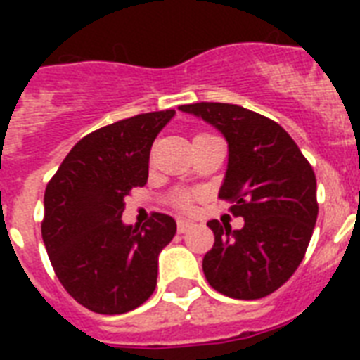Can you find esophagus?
I'll return each mask as SVG.
<instances>
[{"label":"esophagus","instance_id":"34e87169","mask_svg":"<svg viewBox=\"0 0 360 360\" xmlns=\"http://www.w3.org/2000/svg\"><path fill=\"white\" fill-rule=\"evenodd\" d=\"M192 222L191 220H177V230H179V233H185V231H188L192 228Z\"/></svg>","mask_w":360,"mask_h":360}]
</instances>
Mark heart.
Wrapping results in <instances>:
<instances>
[{
  "label": "heart",
  "mask_w": 360,
  "mask_h": 360,
  "mask_svg": "<svg viewBox=\"0 0 360 360\" xmlns=\"http://www.w3.org/2000/svg\"><path fill=\"white\" fill-rule=\"evenodd\" d=\"M188 205H191V198H188V196H181L179 198V207L186 209V207H188Z\"/></svg>",
  "instance_id": "1"
}]
</instances>
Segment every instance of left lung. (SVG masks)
Returning a JSON list of instances; mask_svg holds the SVG:
<instances>
[{"mask_svg":"<svg viewBox=\"0 0 360 360\" xmlns=\"http://www.w3.org/2000/svg\"><path fill=\"white\" fill-rule=\"evenodd\" d=\"M213 124L228 141V169L219 198L233 202L240 230L209 220L213 248L203 274L231 299H262L288 282L304 257L316 219V175L301 149L278 123L237 104L179 106Z\"/></svg>","mask_w":360,"mask_h":360,"instance_id":"8db88e82","label":"left lung"}]
</instances>
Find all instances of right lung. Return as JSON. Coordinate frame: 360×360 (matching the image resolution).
Returning <instances> with one entry per match:
<instances>
[{
    "label": "right lung",
    "mask_w": 360,
    "mask_h": 360,
    "mask_svg": "<svg viewBox=\"0 0 360 360\" xmlns=\"http://www.w3.org/2000/svg\"><path fill=\"white\" fill-rule=\"evenodd\" d=\"M174 115L151 112L95 130L48 183L41 226L48 257L69 295L91 312H130L155 291L158 254L177 224L155 213L138 230L121 214L130 188L147 183L153 141Z\"/></svg>",
    "instance_id": "add662e5"
}]
</instances>
